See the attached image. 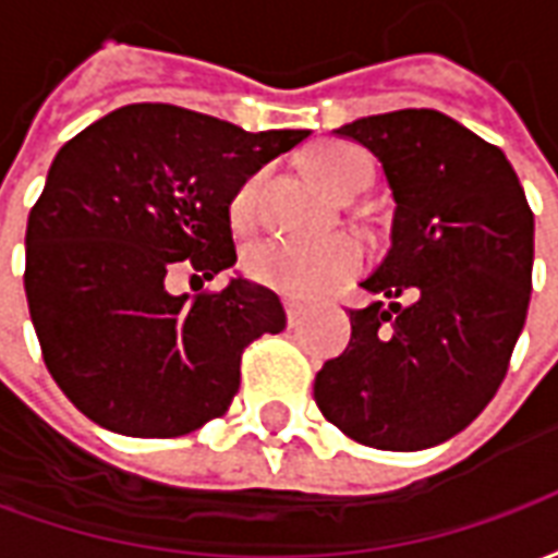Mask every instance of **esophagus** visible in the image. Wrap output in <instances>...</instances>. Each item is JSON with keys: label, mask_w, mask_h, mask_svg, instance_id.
<instances>
[{"label": "esophagus", "mask_w": 558, "mask_h": 558, "mask_svg": "<svg viewBox=\"0 0 558 558\" xmlns=\"http://www.w3.org/2000/svg\"><path fill=\"white\" fill-rule=\"evenodd\" d=\"M304 307L299 302H287V319H290V326H299L302 323Z\"/></svg>", "instance_id": "34e87169"}]
</instances>
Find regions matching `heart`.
Returning <instances> with one entry per match:
<instances>
[{
    "label": "heart",
    "instance_id": "obj_1",
    "mask_svg": "<svg viewBox=\"0 0 558 558\" xmlns=\"http://www.w3.org/2000/svg\"><path fill=\"white\" fill-rule=\"evenodd\" d=\"M311 170L340 199L364 194L374 182V160L367 158L364 148L352 143L319 146L311 155ZM263 182H266V170H256L235 187L230 199V220L235 230H247L254 223ZM244 266H247V275L266 290L307 302L355 278L364 266V247L350 235H338L326 242L266 239L247 251Z\"/></svg>",
    "mask_w": 558,
    "mask_h": 558
}]
</instances>
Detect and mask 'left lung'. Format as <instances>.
I'll list each match as a JSON object with an SVG mask.
<instances>
[{"label": "left lung", "instance_id": "obj_1", "mask_svg": "<svg viewBox=\"0 0 558 558\" xmlns=\"http://www.w3.org/2000/svg\"><path fill=\"white\" fill-rule=\"evenodd\" d=\"M338 134L383 160L398 208L391 251L362 283L388 304L350 311V347L316 374V407L355 442L430 448L502 386L532 295L535 218L502 148L445 113L395 110Z\"/></svg>", "mask_w": 558, "mask_h": 558}]
</instances>
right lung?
<instances>
[{
	"instance_id": "right-lung-1",
	"label": "right lung",
	"mask_w": 558,
	"mask_h": 558,
	"mask_svg": "<svg viewBox=\"0 0 558 558\" xmlns=\"http://www.w3.org/2000/svg\"><path fill=\"white\" fill-rule=\"evenodd\" d=\"M307 131L128 104L68 140L26 223V302L47 371L86 418L172 439L230 410L242 352L287 328L271 290L170 295L172 271L235 266L230 199Z\"/></svg>"
}]
</instances>
